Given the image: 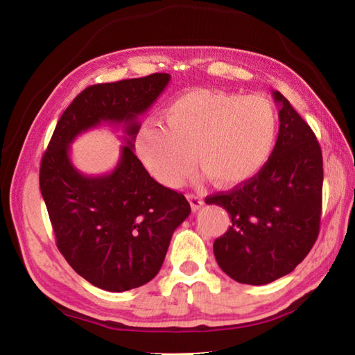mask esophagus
<instances>
[{"instance_id": "34e87169", "label": "esophagus", "mask_w": 355, "mask_h": 355, "mask_svg": "<svg viewBox=\"0 0 355 355\" xmlns=\"http://www.w3.org/2000/svg\"><path fill=\"white\" fill-rule=\"evenodd\" d=\"M186 197H188V200H189V203H191V208L194 209V211H196V209H199V208L203 205V200L200 199L199 196H196V194H188Z\"/></svg>"}]
</instances>
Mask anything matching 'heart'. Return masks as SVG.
Listing matches in <instances>:
<instances>
[{
    "label": "heart",
    "instance_id": "b5f03b06",
    "mask_svg": "<svg viewBox=\"0 0 355 355\" xmlns=\"http://www.w3.org/2000/svg\"><path fill=\"white\" fill-rule=\"evenodd\" d=\"M166 125L144 123L136 148L148 172L166 186L200 169L222 188L254 178L271 158L279 112L264 97L192 89L166 107Z\"/></svg>",
    "mask_w": 355,
    "mask_h": 355
}]
</instances>
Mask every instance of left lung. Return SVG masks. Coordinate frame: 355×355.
<instances>
[{"mask_svg": "<svg viewBox=\"0 0 355 355\" xmlns=\"http://www.w3.org/2000/svg\"><path fill=\"white\" fill-rule=\"evenodd\" d=\"M279 137L266 166L232 191L207 197L225 208L232 225L213 244L219 268L248 285H266L290 274L309 255L320 233L322 153L307 122L284 95Z\"/></svg>", "mask_w": 355, "mask_h": 355, "instance_id": "8db88e82", "label": "left lung"}]
</instances>
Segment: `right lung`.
I'll return each instance as SVG.
<instances>
[{
	"label": "right lung",
	"instance_id": "1",
	"mask_svg": "<svg viewBox=\"0 0 355 355\" xmlns=\"http://www.w3.org/2000/svg\"><path fill=\"white\" fill-rule=\"evenodd\" d=\"M169 73L94 84L58 120L40 164V192L58 249L75 271L101 290L120 293L146 285L163 266L172 233L191 207L182 192L150 177L135 155L137 116L152 106ZM101 121L123 123L128 146L111 174L83 176L71 164L74 137Z\"/></svg>",
	"mask_w": 355,
	"mask_h": 355
}]
</instances>
